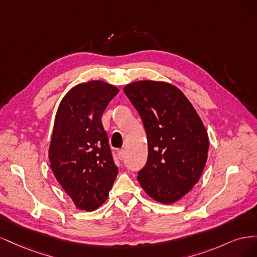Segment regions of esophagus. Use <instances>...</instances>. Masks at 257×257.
Segmentation results:
<instances>
[{
  "instance_id": "1",
  "label": "esophagus",
  "mask_w": 257,
  "mask_h": 257,
  "mask_svg": "<svg viewBox=\"0 0 257 257\" xmlns=\"http://www.w3.org/2000/svg\"><path fill=\"white\" fill-rule=\"evenodd\" d=\"M116 153H118V157L120 160H123L124 157H125V151H124L123 149H119L118 151H116Z\"/></svg>"
}]
</instances>
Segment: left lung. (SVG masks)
<instances>
[{"label": "left lung", "instance_id": "left-lung-1", "mask_svg": "<svg viewBox=\"0 0 257 257\" xmlns=\"http://www.w3.org/2000/svg\"><path fill=\"white\" fill-rule=\"evenodd\" d=\"M141 115L148 141L146 165L138 170L145 192L173 204L195 185L208 157L209 139L196 110L174 85L137 81L123 89Z\"/></svg>", "mask_w": 257, "mask_h": 257}]
</instances>
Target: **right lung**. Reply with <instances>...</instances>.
Masks as SVG:
<instances>
[{
  "label": "right lung",
  "mask_w": 257,
  "mask_h": 257,
  "mask_svg": "<svg viewBox=\"0 0 257 257\" xmlns=\"http://www.w3.org/2000/svg\"><path fill=\"white\" fill-rule=\"evenodd\" d=\"M118 93L103 81L81 83L67 93L58 108L49 148L50 167L76 207L85 211L104 203L118 175L100 120Z\"/></svg>",
  "instance_id": "obj_1"
}]
</instances>
